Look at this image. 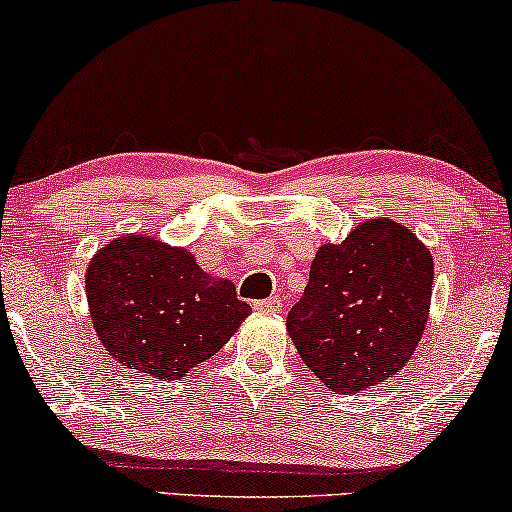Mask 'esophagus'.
Segmentation results:
<instances>
[{
  "instance_id": "1",
  "label": "esophagus",
  "mask_w": 512,
  "mask_h": 512,
  "mask_svg": "<svg viewBox=\"0 0 512 512\" xmlns=\"http://www.w3.org/2000/svg\"><path fill=\"white\" fill-rule=\"evenodd\" d=\"M281 307H283V303H281L279 295H272V298L257 300V303H255V310L269 312V315H272V312H281Z\"/></svg>"
}]
</instances>
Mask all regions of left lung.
<instances>
[{
  "instance_id": "obj_1",
  "label": "left lung",
  "mask_w": 512,
  "mask_h": 512,
  "mask_svg": "<svg viewBox=\"0 0 512 512\" xmlns=\"http://www.w3.org/2000/svg\"><path fill=\"white\" fill-rule=\"evenodd\" d=\"M432 283V255L415 233L391 219L365 221L343 243L319 248L288 334L322 384L362 393L415 353Z\"/></svg>"
}]
</instances>
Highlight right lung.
<instances>
[{"instance_id":"right-lung-1","label":"right lung","mask_w":512,"mask_h":512,"mask_svg":"<svg viewBox=\"0 0 512 512\" xmlns=\"http://www.w3.org/2000/svg\"><path fill=\"white\" fill-rule=\"evenodd\" d=\"M90 315L107 353L133 372L178 379L221 350L250 305L231 281L202 272L183 248L126 236L92 257Z\"/></svg>"}]
</instances>
